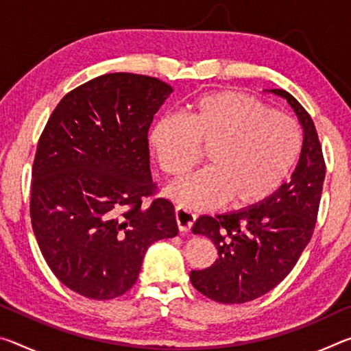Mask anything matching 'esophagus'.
Instances as JSON below:
<instances>
[{
	"mask_svg": "<svg viewBox=\"0 0 351 351\" xmlns=\"http://www.w3.org/2000/svg\"><path fill=\"white\" fill-rule=\"evenodd\" d=\"M175 217H176L178 228H180L181 232H189L190 228H192V224L195 223V219H197V215H195L193 212L182 209V207H176Z\"/></svg>",
	"mask_w": 351,
	"mask_h": 351,
	"instance_id": "obj_1",
	"label": "esophagus"
}]
</instances>
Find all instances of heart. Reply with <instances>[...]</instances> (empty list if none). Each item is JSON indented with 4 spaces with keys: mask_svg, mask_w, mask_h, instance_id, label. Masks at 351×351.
<instances>
[{
    "mask_svg": "<svg viewBox=\"0 0 351 351\" xmlns=\"http://www.w3.org/2000/svg\"><path fill=\"white\" fill-rule=\"evenodd\" d=\"M148 144L165 175L178 178L207 150V169L182 178L165 193L189 209L243 210L272 197L294 169L302 133L293 117L239 91H212L187 104L184 116L153 123Z\"/></svg>",
    "mask_w": 351,
    "mask_h": 351,
    "instance_id": "1",
    "label": "heart"
}]
</instances>
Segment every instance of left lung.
<instances>
[{"label":"left lung","mask_w":351,"mask_h":351,"mask_svg":"<svg viewBox=\"0 0 351 351\" xmlns=\"http://www.w3.org/2000/svg\"><path fill=\"white\" fill-rule=\"evenodd\" d=\"M283 97L304 128V144L291 181L263 203L223 215H201L192 232L206 235L218 251L209 268L190 272L201 294L219 304H245L287 277L311 240L316 226L325 162L313 119L289 93Z\"/></svg>","instance_id":"left-lung-1"}]
</instances>
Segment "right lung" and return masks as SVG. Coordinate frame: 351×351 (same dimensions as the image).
I'll use <instances>...</instances> for the list:
<instances>
[{"mask_svg":"<svg viewBox=\"0 0 351 351\" xmlns=\"http://www.w3.org/2000/svg\"><path fill=\"white\" fill-rule=\"evenodd\" d=\"M171 93L154 77L100 75L68 93L40 136L35 239L58 280L88 299L127 293L147 249L178 234L169 199L142 206L154 192L148 128Z\"/></svg>","mask_w":351,"mask_h":351,"instance_id":"right-lung-1","label":"right lung"}]
</instances>
